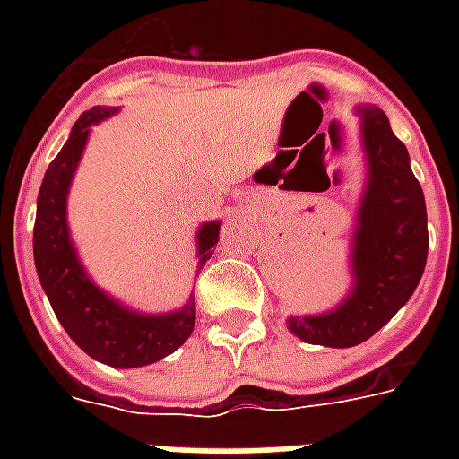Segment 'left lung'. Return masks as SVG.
Returning <instances> with one entry per match:
<instances>
[{
	"label": "left lung",
	"instance_id": "1",
	"mask_svg": "<svg viewBox=\"0 0 459 459\" xmlns=\"http://www.w3.org/2000/svg\"><path fill=\"white\" fill-rule=\"evenodd\" d=\"M364 189L349 243L351 288L319 315H290L288 329L307 344L349 349L374 337L411 299L428 260V213L405 144L376 105H356Z\"/></svg>",
	"mask_w": 459,
	"mask_h": 459
}]
</instances>
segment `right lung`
I'll return each instance as SVG.
<instances>
[{
  "instance_id": "1",
  "label": "right lung",
  "mask_w": 459,
  "mask_h": 459,
  "mask_svg": "<svg viewBox=\"0 0 459 459\" xmlns=\"http://www.w3.org/2000/svg\"><path fill=\"white\" fill-rule=\"evenodd\" d=\"M115 113L117 108L98 105L81 115L64 150L48 164L36 199L34 263L46 298L68 337L100 364L137 368L169 356L191 337L196 302L194 295H189L179 309L160 315L132 309L98 288L83 260L78 258L68 229V191L93 125L113 117ZM219 230L221 221H206L196 230V275L213 255L211 250L219 243Z\"/></svg>"
}]
</instances>
